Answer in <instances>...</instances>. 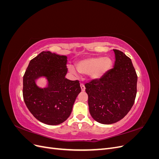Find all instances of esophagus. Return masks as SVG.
Wrapping results in <instances>:
<instances>
[{"mask_svg":"<svg viewBox=\"0 0 159 159\" xmlns=\"http://www.w3.org/2000/svg\"><path fill=\"white\" fill-rule=\"evenodd\" d=\"M80 86H81V91H85V85H84V83H82V82H81V83H80Z\"/></svg>","mask_w":159,"mask_h":159,"instance_id":"esophagus-1","label":"esophagus"}]
</instances>
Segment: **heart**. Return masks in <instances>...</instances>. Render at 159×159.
I'll return each instance as SVG.
<instances>
[{
  "label": "heart",
  "instance_id": "heart-1",
  "mask_svg": "<svg viewBox=\"0 0 159 159\" xmlns=\"http://www.w3.org/2000/svg\"><path fill=\"white\" fill-rule=\"evenodd\" d=\"M112 61L108 57H90L78 61L76 63V68L81 74H88L93 80H98L111 68ZM69 70L75 73L73 66L69 67Z\"/></svg>",
  "mask_w": 159,
  "mask_h": 159
}]
</instances>
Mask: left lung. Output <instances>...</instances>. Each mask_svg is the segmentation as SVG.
I'll use <instances>...</instances> for the list:
<instances>
[{
    "mask_svg": "<svg viewBox=\"0 0 159 159\" xmlns=\"http://www.w3.org/2000/svg\"><path fill=\"white\" fill-rule=\"evenodd\" d=\"M113 51V68L102 78L85 84L91 117L98 123L107 125L125 116L137 95V75L131 60L121 51Z\"/></svg>",
    "mask_w": 159,
    "mask_h": 159,
    "instance_id": "8db88e82",
    "label": "left lung"
}]
</instances>
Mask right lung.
Wrapping results in <instances>:
<instances>
[{
  "label": "right lung",
  "mask_w": 159,
  "mask_h": 159,
  "mask_svg": "<svg viewBox=\"0 0 159 159\" xmlns=\"http://www.w3.org/2000/svg\"><path fill=\"white\" fill-rule=\"evenodd\" d=\"M67 56L43 51L30 60L23 76V98L26 107L42 123L56 125L65 121L71 113L78 95L80 81L65 78ZM45 76L48 86L40 89L35 80Z\"/></svg>",
  "instance_id": "obj_1"
}]
</instances>
